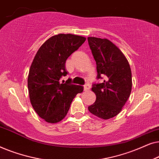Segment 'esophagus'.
Segmentation results:
<instances>
[{
  "instance_id": "34e87169",
  "label": "esophagus",
  "mask_w": 159,
  "mask_h": 159,
  "mask_svg": "<svg viewBox=\"0 0 159 159\" xmlns=\"http://www.w3.org/2000/svg\"><path fill=\"white\" fill-rule=\"evenodd\" d=\"M90 88V85L89 84H86L84 85V91H88Z\"/></svg>"
}]
</instances>
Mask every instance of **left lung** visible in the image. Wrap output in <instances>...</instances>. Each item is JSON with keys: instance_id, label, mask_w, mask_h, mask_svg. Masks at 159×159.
<instances>
[{"instance_id": "left-lung-1", "label": "left lung", "mask_w": 159, "mask_h": 159, "mask_svg": "<svg viewBox=\"0 0 159 159\" xmlns=\"http://www.w3.org/2000/svg\"><path fill=\"white\" fill-rule=\"evenodd\" d=\"M88 43L96 62L98 78L102 83L91 90L96 100L88 107L91 114L103 119L116 116L122 110L132 90V72L129 62L116 45L106 38L88 37Z\"/></svg>"}]
</instances>
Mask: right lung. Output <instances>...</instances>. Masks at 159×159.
<instances>
[{
    "instance_id": "obj_1",
    "label": "right lung",
    "mask_w": 159,
    "mask_h": 159,
    "mask_svg": "<svg viewBox=\"0 0 159 159\" xmlns=\"http://www.w3.org/2000/svg\"><path fill=\"white\" fill-rule=\"evenodd\" d=\"M86 38L72 34H58L45 41L32 61L27 78L30 100L38 116L55 124L65 118L70 105L83 86L61 82L66 75L65 63Z\"/></svg>"
}]
</instances>
